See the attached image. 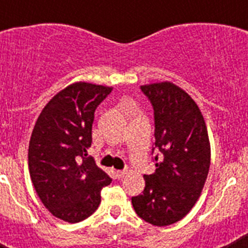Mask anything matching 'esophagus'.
<instances>
[{"label": "esophagus", "instance_id": "esophagus-1", "mask_svg": "<svg viewBox=\"0 0 248 248\" xmlns=\"http://www.w3.org/2000/svg\"><path fill=\"white\" fill-rule=\"evenodd\" d=\"M126 174H128V172H126V170H118V171L115 172V176H117L118 179H122V177L125 176Z\"/></svg>", "mask_w": 248, "mask_h": 248}]
</instances>
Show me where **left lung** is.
<instances>
[{
    "mask_svg": "<svg viewBox=\"0 0 248 248\" xmlns=\"http://www.w3.org/2000/svg\"><path fill=\"white\" fill-rule=\"evenodd\" d=\"M154 108L156 169L144 175L143 194L131 203L140 218L168 226L189 214L200 198L211 160L209 134L198 104L170 82L140 87Z\"/></svg>",
    "mask_w": 248,
    "mask_h": 248,
    "instance_id": "8db88e82",
    "label": "left lung"
}]
</instances>
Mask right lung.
Instances as JSON below:
<instances>
[{
    "mask_svg": "<svg viewBox=\"0 0 248 248\" xmlns=\"http://www.w3.org/2000/svg\"><path fill=\"white\" fill-rule=\"evenodd\" d=\"M111 87L77 82L46 104L28 146L31 180L50 214L76 223L100 203V190L111 179L87 150L92 145L94 111Z\"/></svg>",
    "mask_w": 248,
    "mask_h": 248,
    "instance_id": "1",
    "label": "right lung"
}]
</instances>
